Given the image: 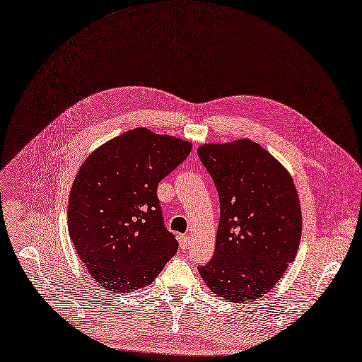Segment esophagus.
I'll return each instance as SVG.
<instances>
[{"instance_id":"34e87169","label":"esophagus","mask_w":362,"mask_h":362,"mask_svg":"<svg viewBox=\"0 0 362 362\" xmlns=\"http://www.w3.org/2000/svg\"><path fill=\"white\" fill-rule=\"evenodd\" d=\"M178 243H180V247H181L182 250H185V248L189 245V239H188V236L181 235V236L178 238Z\"/></svg>"}]
</instances>
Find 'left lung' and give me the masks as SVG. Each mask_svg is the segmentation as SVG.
I'll return each mask as SVG.
<instances>
[{"instance_id": "obj_1", "label": "left lung", "mask_w": 362, "mask_h": 362, "mask_svg": "<svg viewBox=\"0 0 362 362\" xmlns=\"http://www.w3.org/2000/svg\"><path fill=\"white\" fill-rule=\"evenodd\" d=\"M198 156L221 201L212 258L198 267L209 289L243 303L265 295L293 262L302 212L289 173L259 144H205Z\"/></svg>"}]
</instances>
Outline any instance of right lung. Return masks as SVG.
Segmentation results:
<instances>
[{
    "instance_id": "obj_1",
    "label": "right lung",
    "mask_w": 362,
    "mask_h": 362,
    "mask_svg": "<svg viewBox=\"0 0 362 362\" xmlns=\"http://www.w3.org/2000/svg\"><path fill=\"white\" fill-rule=\"evenodd\" d=\"M191 147L139 127L107 141L81 165L69 199V233L103 288L140 289L175 255L178 241L164 226L157 188Z\"/></svg>"
}]
</instances>
